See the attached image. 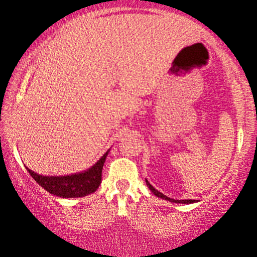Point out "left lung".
Masks as SVG:
<instances>
[{"label":"left lung","instance_id":"obj_1","mask_svg":"<svg viewBox=\"0 0 257 257\" xmlns=\"http://www.w3.org/2000/svg\"><path fill=\"white\" fill-rule=\"evenodd\" d=\"M146 185L149 186V188H150V191L153 193L154 195L156 196H158V198H161V199H164V200H167V201H171V202H175V203H193V202H195V200H174V199H171V198H168V196H166V195H164L163 193H160L159 191H157L156 188L153 187L152 185L150 184L149 181L146 180Z\"/></svg>","mask_w":257,"mask_h":257}]
</instances>
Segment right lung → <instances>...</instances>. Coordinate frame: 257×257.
I'll use <instances>...</instances> for the list:
<instances>
[{"instance_id": "1", "label": "right lung", "mask_w": 257, "mask_h": 257, "mask_svg": "<svg viewBox=\"0 0 257 257\" xmlns=\"http://www.w3.org/2000/svg\"><path fill=\"white\" fill-rule=\"evenodd\" d=\"M107 151L92 167L80 173L71 175H62V177H48V175L38 174L36 172L27 167L34 180L41 187L59 198H82L96 192L101 182V171L106 159Z\"/></svg>"}]
</instances>
